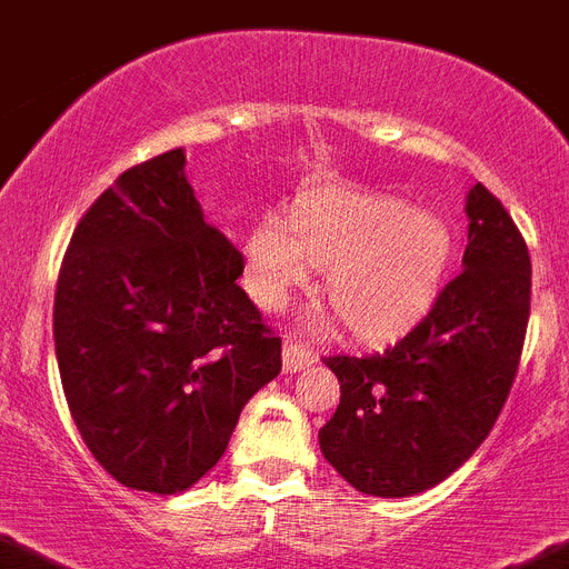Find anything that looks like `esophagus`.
Masks as SVG:
<instances>
[{
	"mask_svg": "<svg viewBox=\"0 0 569 569\" xmlns=\"http://www.w3.org/2000/svg\"><path fill=\"white\" fill-rule=\"evenodd\" d=\"M311 362H315V351H311L309 346H303V342L291 340V337H286L283 342V368L286 371H303V368H309Z\"/></svg>",
	"mask_w": 569,
	"mask_h": 569,
	"instance_id": "1",
	"label": "esophagus"
}]
</instances>
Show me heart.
Returning a JSON list of instances; mask_svg holds the SVG:
<instances>
[{"instance_id": "heart-1", "label": "heart", "mask_w": 569, "mask_h": 569, "mask_svg": "<svg viewBox=\"0 0 569 569\" xmlns=\"http://www.w3.org/2000/svg\"><path fill=\"white\" fill-rule=\"evenodd\" d=\"M453 258V234L431 212L373 192H329L295 214V229L266 214L247 240L249 289L280 306L329 266L326 291L357 337H391L433 303Z\"/></svg>"}]
</instances>
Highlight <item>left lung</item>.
Returning a JSON list of instances; mask_svg holds the SVG:
<instances>
[{
	"instance_id": "8db88e82",
	"label": "left lung",
	"mask_w": 569,
	"mask_h": 569,
	"mask_svg": "<svg viewBox=\"0 0 569 569\" xmlns=\"http://www.w3.org/2000/svg\"><path fill=\"white\" fill-rule=\"evenodd\" d=\"M462 272L380 355L326 357L340 406L320 450L351 488L411 496L468 462L508 402L530 320V254L499 198L468 196Z\"/></svg>"
}]
</instances>
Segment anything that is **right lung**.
<instances>
[{
    "mask_svg": "<svg viewBox=\"0 0 569 569\" xmlns=\"http://www.w3.org/2000/svg\"><path fill=\"white\" fill-rule=\"evenodd\" d=\"M170 150L116 178L61 260L53 342L70 417L124 488L178 493L223 457L240 411L280 373V337L234 280Z\"/></svg>",
    "mask_w": 569,
    "mask_h": 569,
    "instance_id": "right-lung-1",
    "label": "right lung"
}]
</instances>
